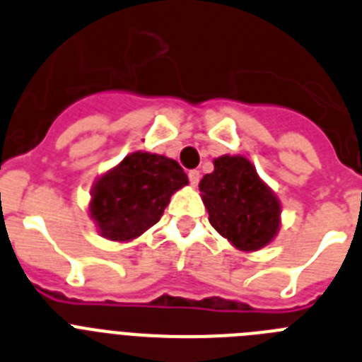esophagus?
Masks as SVG:
<instances>
[{
  "label": "esophagus",
  "instance_id": "esophagus-1",
  "mask_svg": "<svg viewBox=\"0 0 362 362\" xmlns=\"http://www.w3.org/2000/svg\"><path fill=\"white\" fill-rule=\"evenodd\" d=\"M189 182L193 187H197L200 182V171H197V169H193V171H189Z\"/></svg>",
  "mask_w": 362,
  "mask_h": 362
}]
</instances>
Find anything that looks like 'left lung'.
Instances as JSON below:
<instances>
[{
	"label": "left lung",
	"instance_id": "8db88e82",
	"mask_svg": "<svg viewBox=\"0 0 362 362\" xmlns=\"http://www.w3.org/2000/svg\"><path fill=\"white\" fill-rule=\"evenodd\" d=\"M213 165L199 184L213 228L240 251L268 246L281 228V200L246 156H218Z\"/></svg>",
	"mask_w": 362,
	"mask_h": 362
}]
</instances>
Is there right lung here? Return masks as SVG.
Listing matches in <instances>:
<instances>
[{
  "mask_svg": "<svg viewBox=\"0 0 362 362\" xmlns=\"http://www.w3.org/2000/svg\"><path fill=\"white\" fill-rule=\"evenodd\" d=\"M187 182L177 160L134 151L94 182L89 215L107 240H133L158 222Z\"/></svg>",
  "mask_w": 362,
  "mask_h": 362,
  "instance_id": "right-lung-1",
  "label": "right lung"
}]
</instances>
